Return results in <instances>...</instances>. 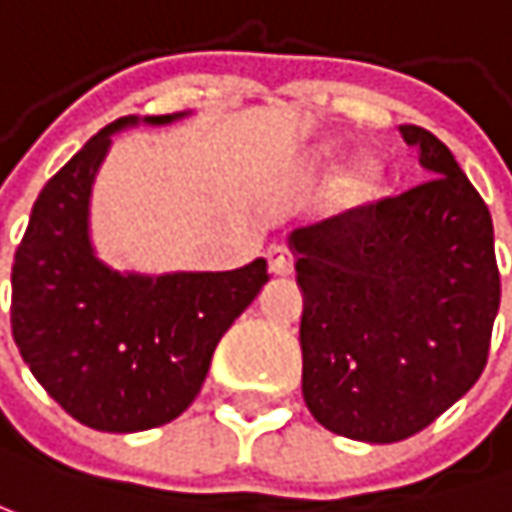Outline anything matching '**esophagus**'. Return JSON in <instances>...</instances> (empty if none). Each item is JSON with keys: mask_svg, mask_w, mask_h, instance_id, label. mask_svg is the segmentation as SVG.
Segmentation results:
<instances>
[{"mask_svg": "<svg viewBox=\"0 0 512 512\" xmlns=\"http://www.w3.org/2000/svg\"><path fill=\"white\" fill-rule=\"evenodd\" d=\"M268 268L274 276H291L294 274V256L285 247H271L268 250Z\"/></svg>", "mask_w": 512, "mask_h": 512, "instance_id": "1", "label": "esophagus"}]
</instances>
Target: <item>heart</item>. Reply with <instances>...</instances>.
<instances>
[{"label": "heart", "mask_w": 512, "mask_h": 512, "mask_svg": "<svg viewBox=\"0 0 512 512\" xmlns=\"http://www.w3.org/2000/svg\"><path fill=\"white\" fill-rule=\"evenodd\" d=\"M341 157V145L338 142H323L314 148V163L332 165L338 163ZM384 171L382 165L376 163L373 157H355L352 163L341 171L338 186H335V198L344 209H361L370 206L382 195Z\"/></svg>", "instance_id": "obj_1"}]
</instances>
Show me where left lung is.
<instances>
[{
    "mask_svg": "<svg viewBox=\"0 0 512 512\" xmlns=\"http://www.w3.org/2000/svg\"><path fill=\"white\" fill-rule=\"evenodd\" d=\"M399 133L431 174L422 186L288 236L303 399L361 443L417 434L478 382L501 300L487 203L434 133Z\"/></svg>",
    "mask_w": 512,
    "mask_h": 512,
    "instance_id": "8db88e82",
    "label": "left lung"
}]
</instances>
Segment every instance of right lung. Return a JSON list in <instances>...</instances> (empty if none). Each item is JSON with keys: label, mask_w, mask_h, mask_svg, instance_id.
I'll return each instance as SVG.
<instances>
[{"label": "right lung", "mask_w": 512, "mask_h": 512, "mask_svg": "<svg viewBox=\"0 0 512 512\" xmlns=\"http://www.w3.org/2000/svg\"><path fill=\"white\" fill-rule=\"evenodd\" d=\"M192 110L125 116L98 130L37 195L11 271L19 355L57 405L95 431L130 434L180 417L201 393L221 335L268 282L236 271H116L92 241V186L113 136Z\"/></svg>", "instance_id": "add662e5"}]
</instances>
